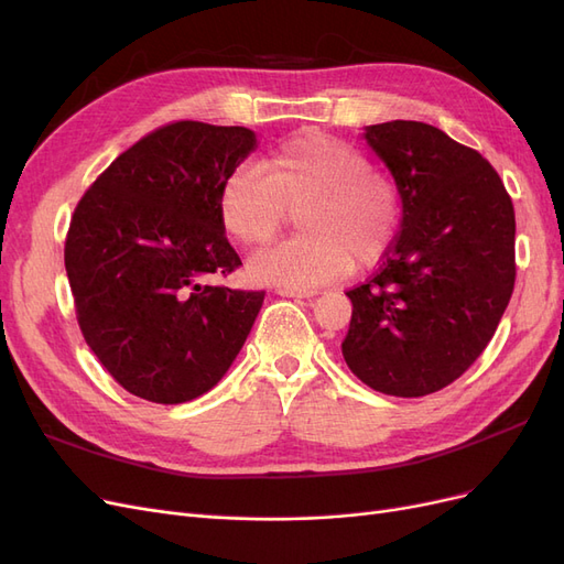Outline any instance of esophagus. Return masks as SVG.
Returning a JSON list of instances; mask_svg holds the SVG:
<instances>
[{
    "mask_svg": "<svg viewBox=\"0 0 564 564\" xmlns=\"http://www.w3.org/2000/svg\"><path fill=\"white\" fill-rule=\"evenodd\" d=\"M278 294L286 296V299H313L317 292H315V289H286V286H280Z\"/></svg>",
    "mask_w": 564,
    "mask_h": 564,
    "instance_id": "34e87169",
    "label": "esophagus"
}]
</instances>
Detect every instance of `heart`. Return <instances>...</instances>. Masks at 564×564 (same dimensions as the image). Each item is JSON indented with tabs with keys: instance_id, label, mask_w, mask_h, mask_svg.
I'll return each mask as SVG.
<instances>
[{
	"instance_id": "b5f03b06",
	"label": "heart",
	"mask_w": 564,
	"mask_h": 564,
	"mask_svg": "<svg viewBox=\"0 0 564 564\" xmlns=\"http://www.w3.org/2000/svg\"><path fill=\"white\" fill-rule=\"evenodd\" d=\"M299 212L301 237L256 253L249 278L259 284L315 289L352 268L379 263L400 226V195L373 172L365 150L317 129L299 131L272 150L265 174L232 169L218 193L220 226L235 242L261 247Z\"/></svg>"
}]
</instances>
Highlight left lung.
Instances as JSON below:
<instances>
[{
  "label": "left lung",
  "instance_id": "8db88e82",
  "mask_svg": "<svg viewBox=\"0 0 564 564\" xmlns=\"http://www.w3.org/2000/svg\"><path fill=\"white\" fill-rule=\"evenodd\" d=\"M395 178L402 230L369 282L346 292L344 360L369 388L423 398L456 381L497 332L516 284V212L480 152L423 122L371 124Z\"/></svg>",
  "mask_w": 564,
  "mask_h": 564
}]
</instances>
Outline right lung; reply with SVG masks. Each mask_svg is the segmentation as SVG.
Listing matches in <instances>:
<instances>
[{"label": "right lung", "instance_id": "1", "mask_svg": "<svg viewBox=\"0 0 564 564\" xmlns=\"http://www.w3.org/2000/svg\"><path fill=\"white\" fill-rule=\"evenodd\" d=\"M256 145L247 127L166 124L122 152L77 204L65 270L79 329L135 398L191 402L245 346L265 292L204 278L242 265L218 193Z\"/></svg>", "mask_w": 564, "mask_h": 564}]
</instances>
